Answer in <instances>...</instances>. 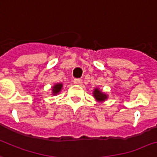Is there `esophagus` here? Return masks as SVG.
<instances>
[{
	"instance_id": "34e87169",
	"label": "esophagus",
	"mask_w": 157,
	"mask_h": 157,
	"mask_svg": "<svg viewBox=\"0 0 157 157\" xmlns=\"http://www.w3.org/2000/svg\"><path fill=\"white\" fill-rule=\"evenodd\" d=\"M73 82H74V84H76V85H80V84H81V82H82V81H81V79L76 78L73 80Z\"/></svg>"
}]
</instances>
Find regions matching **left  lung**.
Instances as JSON below:
<instances>
[{
	"label": "left lung",
	"instance_id": "obj_1",
	"mask_svg": "<svg viewBox=\"0 0 157 157\" xmlns=\"http://www.w3.org/2000/svg\"><path fill=\"white\" fill-rule=\"evenodd\" d=\"M94 96L99 101H104L105 100L107 99V95L105 94H103L102 92L99 90L98 89H95L94 91Z\"/></svg>",
	"mask_w": 157,
	"mask_h": 157
}]
</instances>
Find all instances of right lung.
<instances>
[{"instance_id": "right-lung-1", "label": "right lung", "mask_w": 157, "mask_h": 157, "mask_svg": "<svg viewBox=\"0 0 157 157\" xmlns=\"http://www.w3.org/2000/svg\"><path fill=\"white\" fill-rule=\"evenodd\" d=\"M62 87H63L62 84H57V85H55L54 86L52 87V93H53V94H57L61 90Z\"/></svg>"}]
</instances>
